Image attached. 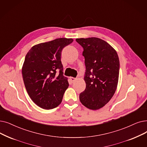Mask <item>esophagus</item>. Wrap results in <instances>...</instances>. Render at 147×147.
<instances>
[{"mask_svg":"<svg viewBox=\"0 0 147 147\" xmlns=\"http://www.w3.org/2000/svg\"><path fill=\"white\" fill-rule=\"evenodd\" d=\"M70 80H71V81L72 82H75V80H76V79L74 78H70Z\"/></svg>","mask_w":147,"mask_h":147,"instance_id":"34e87169","label":"esophagus"}]
</instances>
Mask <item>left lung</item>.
Instances as JSON below:
<instances>
[{"label": "left lung", "instance_id": "left-lung-1", "mask_svg": "<svg viewBox=\"0 0 147 147\" xmlns=\"http://www.w3.org/2000/svg\"><path fill=\"white\" fill-rule=\"evenodd\" d=\"M76 41L84 48L86 67V88L80 94L79 99L88 109L97 110L115 92L119 71L118 56L110 44L100 38H77Z\"/></svg>", "mask_w": 147, "mask_h": 147}]
</instances>
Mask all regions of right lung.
<instances>
[{
    "label": "right lung",
    "mask_w": 147,
    "mask_h": 147,
    "mask_svg": "<svg viewBox=\"0 0 147 147\" xmlns=\"http://www.w3.org/2000/svg\"><path fill=\"white\" fill-rule=\"evenodd\" d=\"M73 41L72 38H61L38 44L25 57L22 67L25 88L32 100L42 109H53L62 102L69 84L63 76L61 52Z\"/></svg>",
    "instance_id": "add662e5"
}]
</instances>
